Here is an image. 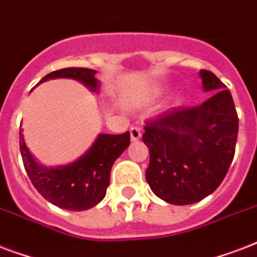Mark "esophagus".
<instances>
[{"mask_svg":"<svg viewBox=\"0 0 257 257\" xmlns=\"http://www.w3.org/2000/svg\"><path fill=\"white\" fill-rule=\"evenodd\" d=\"M129 132H131V140L135 143V141H139L141 139V129L137 128V126H132V128L129 129Z\"/></svg>","mask_w":257,"mask_h":257,"instance_id":"1","label":"esophagus"}]
</instances>
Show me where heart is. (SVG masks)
<instances>
[{
  "label": "heart",
  "mask_w": 257,
  "mask_h": 257,
  "mask_svg": "<svg viewBox=\"0 0 257 257\" xmlns=\"http://www.w3.org/2000/svg\"><path fill=\"white\" fill-rule=\"evenodd\" d=\"M164 90H165L164 86H156V88L153 89L152 94H153V96H155V97L161 96V94L164 93ZM180 102H181V98H180V97H177V98H176V104H180Z\"/></svg>",
  "instance_id": "heart-1"
}]
</instances>
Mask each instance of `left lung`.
I'll return each mask as SVG.
<instances>
[{
  "mask_svg": "<svg viewBox=\"0 0 257 257\" xmlns=\"http://www.w3.org/2000/svg\"><path fill=\"white\" fill-rule=\"evenodd\" d=\"M203 104L176 108L145 126L149 149L145 179L157 197L188 205L207 197L227 175L235 155L239 118L231 92L208 70H200Z\"/></svg>",
  "mask_w": 257,
  "mask_h": 257,
  "instance_id": "8db88e82",
  "label": "left lung"
}]
</instances>
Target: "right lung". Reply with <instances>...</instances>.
Wrapping results in <instances>:
<instances>
[{"label":"right lung","mask_w":257,"mask_h":257,"mask_svg":"<svg viewBox=\"0 0 257 257\" xmlns=\"http://www.w3.org/2000/svg\"><path fill=\"white\" fill-rule=\"evenodd\" d=\"M97 70L65 68L46 74L37 85L54 78H72L93 93H100ZM20 131V151L30 181L41 196L56 207L68 211H86L100 203L106 195L110 171L114 161L129 147L131 135L100 133L90 148L77 160L65 165L45 167L32 155Z\"/></svg>","instance_id":"1"}]
</instances>
